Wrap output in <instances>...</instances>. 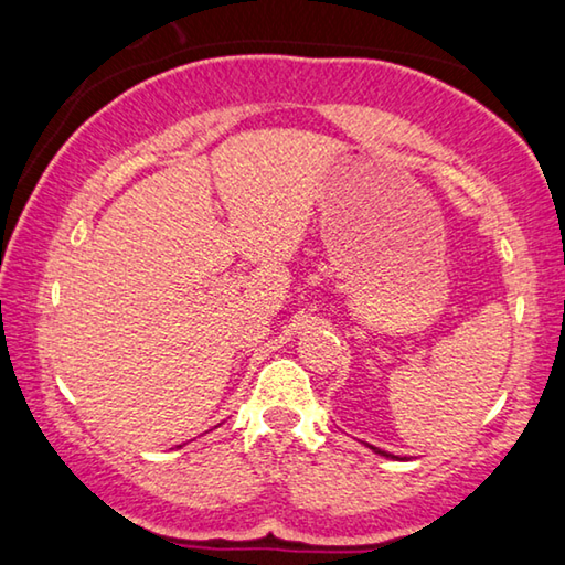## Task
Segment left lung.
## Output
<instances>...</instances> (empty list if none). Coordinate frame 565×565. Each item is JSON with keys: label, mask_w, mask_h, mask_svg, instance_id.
I'll return each instance as SVG.
<instances>
[{"label": "left lung", "mask_w": 565, "mask_h": 565, "mask_svg": "<svg viewBox=\"0 0 565 565\" xmlns=\"http://www.w3.org/2000/svg\"><path fill=\"white\" fill-rule=\"evenodd\" d=\"M371 448V451H374V454H379V456H386V458H398V456H391V454H386V451H381V448H376V446H369Z\"/></svg>", "instance_id": "1"}]
</instances>
